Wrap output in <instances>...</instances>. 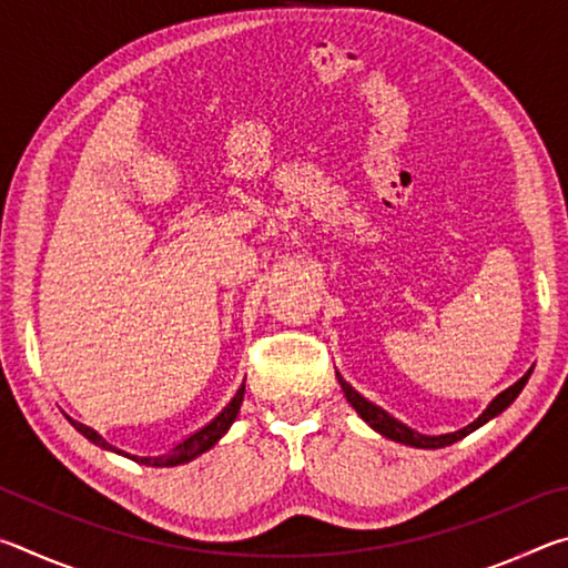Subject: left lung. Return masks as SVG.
Masks as SVG:
<instances>
[{
  "instance_id": "left-lung-1",
  "label": "left lung",
  "mask_w": 568,
  "mask_h": 568,
  "mask_svg": "<svg viewBox=\"0 0 568 568\" xmlns=\"http://www.w3.org/2000/svg\"><path fill=\"white\" fill-rule=\"evenodd\" d=\"M531 371H534V368H528V371L524 373V376L514 383V386H508L506 390L498 393V396H496L491 403H488L486 410L480 413V416H478L474 423H468V426L454 430V434H440V436L418 434V430L408 428L406 423H400V420H396L393 416H388V413L383 410L381 406H376V403L365 400V398L361 396V393L351 386V383H345L341 373H338V383H341V388H343V393H345V400L351 403V406L355 408V413H358V416H361L365 423H368V426H371L373 430H376V434L386 436V438H390V440H396V444L410 446V448H444V446L456 444V440H460V438H466L468 434H474L476 428H480V426H484V423H488L491 418L501 416V413L518 398V393L524 390V386L528 383V376H531Z\"/></svg>"
}]
</instances>
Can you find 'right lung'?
<instances>
[{
  "mask_svg": "<svg viewBox=\"0 0 568 568\" xmlns=\"http://www.w3.org/2000/svg\"><path fill=\"white\" fill-rule=\"evenodd\" d=\"M243 396H245V383L243 386L237 388V393L233 396V400L227 403V406L217 413V416L207 423V426H203L200 430H195V434L192 436H187L185 440H180L178 446H172L168 454H162V456H130V454H124V450H118L114 446H110L108 440H104L98 430H92V428H88V426H82V423H77V420H72L70 418V423L72 426L80 430V434L88 438V440H92L94 446H100V448H104V450H114V454H122V456H128V458H132L134 464H142V466H155V468H170V466H182V464H190L192 458H197V456H203L205 450H210L213 448L220 438H223L225 434H227V428L233 426V420L237 418V413H240V406H243Z\"/></svg>",
  "mask_w": 568,
  "mask_h": 568,
  "instance_id": "add662e5",
  "label": "right lung"
}]
</instances>
